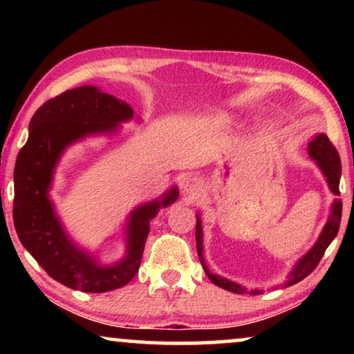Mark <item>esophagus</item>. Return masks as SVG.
I'll return each mask as SVG.
<instances>
[{
  "label": "esophagus",
  "instance_id": "esophagus-1",
  "mask_svg": "<svg viewBox=\"0 0 354 354\" xmlns=\"http://www.w3.org/2000/svg\"><path fill=\"white\" fill-rule=\"evenodd\" d=\"M203 188V180L195 176L187 177L185 180L182 182V190L185 193H196Z\"/></svg>",
  "mask_w": 354,
  "mask_h": 354
}]
</instances>
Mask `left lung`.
<instances>
[{"label":"left lung","mask_w":354,"mask_h":354,"mask_svg":"<svg viewBox=\"0 0 354 354\" xmlns=\"http://www.w3.org/2000/svg\"><path fill=\"white\" fill-rule=\"evenodd\" d=\"M309 156H311L314 161L319 164V167L322 169L324 176L327 177L328 187L333 195L340 196V176H342V162H340V156H338V151L333 147L330 140L326 133L317 135L316 138L309 143ZM340 221H342V200H335L332 206V214L328 217L326 227H324L321 236H319L317 243L313 246L311 250L308 251V254H304L301 259L298 261V264L295 266L292 272L288 275V282L287 285H293L303 280L304 277H308L309 274L313 272L314 269L317 268L319 261L322 259L324 253H326L327 246L332 243V240L335 239L338 234V229H340ZM195 236H196V250H198V258L201 261V266L205 268L207 277L217 287L227 290V292H234V293H240L243 295L246 293V290L241 287V285L230 282V280L222 279L219 275L211 274L207 270L205 259H203V232H201V222L200 217H196V229H195ZM259 290H251V295H259Z\"/></svg>","instance_id":"left-lung-1"}]
</instances>
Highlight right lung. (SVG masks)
I'll return each mask as SVG.
<instances>
[{
  "mask_svg": "<svg viewBox=\"0 0 354 354\" xmlns=\"http://www.w3.org/2000/svg\"><path fill=\"white\" fill-rule=\"evenodd\" d=\"M133 115L129 104L96 86H79L48 100L35 111L28 140L14 167V227L45 272L66 287L88 293H104L127 285L138 272L149 234V221L161 206L177 200L172 188L161 201L137 207L129 221V253L122 263L103 268L67 239L50 200L53 171L64 148L85 135L109 132Z\"/></svg>",
  "mask_w": 354,
  "mask_h": 354,
  "instance_id": "obj_1",
  "label": "right lung"
}]
</instances>
